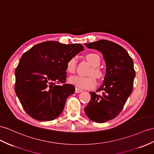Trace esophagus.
I'll use <instances>...</instances> for the list:
<instances>
[{
	"mask_svg": "<svg viewBox=\"0 0 154 154\" xmlns=\"http://www.w3.org/2000/svg\"><path fill=\"white\" fill-rule=\"evenodd\" d=\"M82 92V90L80 89V88H75V92L76 93H79Z\"/></svg>",
	"mask_w": 154,
	"mask_h": 154,
	"instance_id": "obj_1",
	"label": "esophagus"
}]
</instances>
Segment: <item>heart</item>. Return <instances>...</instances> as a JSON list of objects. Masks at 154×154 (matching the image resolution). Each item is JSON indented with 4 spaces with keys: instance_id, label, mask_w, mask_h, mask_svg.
Listing matches in <instances>:
<instances>
[{
    "instance_id": "b5f03b06",
    "label": "heart",
    "mask_w": 154,
    "mask_h": 154,
    "mask_svg": "<svg viewBox=\"0 0 154 154\" xmlns=\"http://www.w3.org/2000/svg\"><path fill=\"white\" fill-rule=\"evenodd\" d=\"M86 59L91 66L92 69L89 71L88 75H90L86 77L82 76H72L69 79L70 83L77 86L81 88H92L96 85V78L100 79L103 76V73L101 70L98 68L100 64V58L98 54L96 53H88L86 56ZM77 67V58H71L66 63V71L69 73H74L75 72Z\"/></svg>"
}]
</instances>
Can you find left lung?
Returning a JSON list of instances; mask_svg holds the SVG:
<instances>
[{"label":"left lung","instance_id":"obj_1","mask_svg":"<svg viewBox=\"0 0 154 154\" xmlns=\"http://www.w3.org/2000/svg\"><path fill=\"white\" fill-rule=\"evenodd\" d=\"M89 49L99 51L106 63L103 83L96 92H90L91 99L85 108L86 115L97 123H104L116 117L133 90L135 72L133 61L124 48L116 43L101 39L85 43Z\"/></svg>","mask_w":154,"mask_h":154}]
</instances>
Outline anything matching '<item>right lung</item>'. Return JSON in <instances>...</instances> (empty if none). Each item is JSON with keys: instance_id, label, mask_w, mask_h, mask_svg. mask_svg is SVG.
I'll list each match as a JSON object with an SVG mask.
<instances>
[{"instance_id": "right-lung-1", "label": "right lung", "mask_w": 154, "mask_h": 154, "mask_svg": "<svg viewBox=\"0 0 154 154\" xmlns=\"http://www.w3.org/2000/svg\"><path fill=\"white\" fill-rule=\"evenodd\" d=\"M84 50L81 44L45 42L22 55L15 69V91L28 115L39 121L54 120L64 110L66 101L74 94L66 84V63ZM62 83V85L57 84Z\"/></svg>"}]
</instances>
